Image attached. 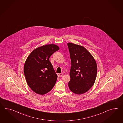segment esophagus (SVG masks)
Masks as SVG:
<instances>
[{"instance_id":"34e87169","label":"esophagus","mask_w":123,"mask_h":123,"mask_svg":"<svg viewBox=\"0 0 123 123\" xmlns=\"http://www.w3.org/2000/svg\"><path fill=\"white\" fill-rule=\"evenodd\" d=\"M57 75L59 77H61L63 75V73H59L57 74Z\"/></svg>"}]
</instances>
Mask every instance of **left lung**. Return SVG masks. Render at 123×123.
I'll list each match as a JSON object with an SVG mask.
<instances>
[{
  "mask_svg": "<svg viewBox=\"0 0 123 123\" xmlns=\"http://www.w3.org/2000/svg\"><path fill=\"white\" fill-rule=\"evenodd\" d=\"M67 45L71 60V79L68 86L73 93L82 94L94 84L97 73L96 63L85 47L72 43Z\"/></svg>",
  "mask_w": 123,
  "mask_h": 123,
  "instance_id": "1",
  "label": "left lung"
}]
</instances>
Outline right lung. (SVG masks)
I'll use <instances>...</instances> for the list:
<instances>
[{
  "mask_svg": "<svg viewBox=\"0 0 123 123\" xmlns=\"http://www.w3.org/2000/svg\"><path fill=\"white\" fill-rule=\"evenodd\" d=\"M59 49L55 44L44 45L33 50L27 58L24 75L29 86L37 93H47L56 83L57 75L49 58Z\"/></svg>",
  "mask_w": 123,
  "mask_h": 123,
  "instance_id": "obj_1",
  "label": "right lung"
}]
</instances>
